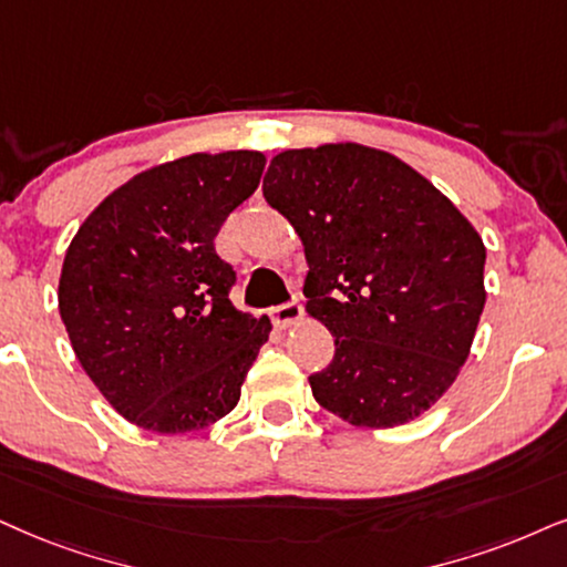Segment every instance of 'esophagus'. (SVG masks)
<instances>
[{
  "instance_id": "1",
  "label": "esophagus",
  "mask_w": 567,
  "mask_h": 567,
  "mask_svg": "<svg viewBox=\"0 0 567 567\" xmlns=\"http://www.w3.org/2000/svg\"><path fill=\"white\" fill-rule=\"evenodd\" d=\"M300 317H303V306H300L298 300H288V303L271 308V319H275L277 327H290V324H296V321H298Z\"/></svg>"
}]
</instances>
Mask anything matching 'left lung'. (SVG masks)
<instances>
[{"label": "left lung", "mask_w": 567, "mask_h": 567, "mask_svg": "<svg viewBox=\"0 0 567 567\" xmlns=\"http://www.w3.org/2000/svg\"><path fill=\"white\" fill-rule=\"evenodd\" d=\"M264 198L303 240L306 311L334 337L332 363L308 377L317 403L367 429L429 411L486 303L474 225L424 175L361 143L277 154Z\"/></svg>", "instance_id": "8db88e82"}]
</instances>
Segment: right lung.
<instances>
[{
  "instance_id": "obj_1",
  "label": "right lung",
  "mask_w": 567,
  "mask_h": 567,
  "mask_svg": "<svg viewBox=\"0 0 567 567\" xmlns=\"http://www.w3.org/2000/svg\"><path fill=\"white\" fill-rule=\"evenodd\" d=\"M264 154H190L120 185L64 254L60 317L85 374L135 426L183 434L238 405L269 340L233 306L214 238L259 188Z\"/></svg>"
}]
</instances>
